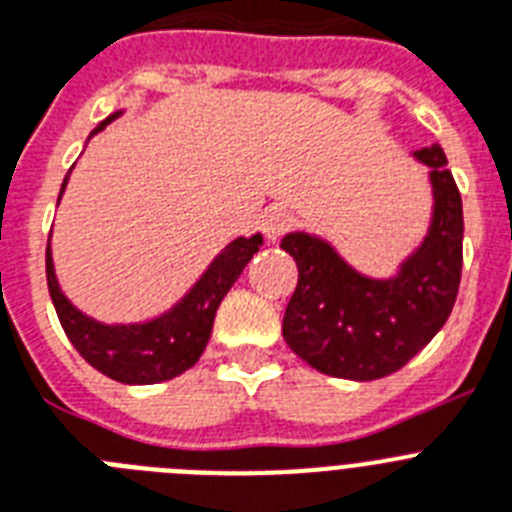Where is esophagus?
Instances as JSON below:
<instances>
[{"mask_svg": "<svg viewBox=\"0 0 512 512\" xmlns=\"http://www.w3.org/2000/svg\"><path fill=\"white\" fill-rule=\"evenodd\" d=\"M291 226V216L283 208H270L263 216V234L268 242H276L281 239L283 231Z\"/></svg>", "mask_w": 512, "mask_h": 512, "instance_id": "esophagus-1", "label": "esophagus"}]
</instances>
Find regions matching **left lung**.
<instances>
[{"mask_svg":"<svg viewBox=\"0 0 512 512\" xmlns=\"http://www.w3.org/2000/svg\"><path fill=\"white\" fill-rule=\"evenodd\" d=\"M414 158L429 169L435 205L424 242L395 276H364L320 236H283L281 249L299 268L283 338L322 375L359 382L393 375L450 317L463 265L461 192L440 145L414 150Z\"/></svg>","mask_w":512,"mask_h":512,"instance_id":"left-lung-1","label":"left lung"}]
</instances>
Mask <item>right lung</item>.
I'll return each instance as SVG.
<instances>
[{
	"mask_svg": "<svg viewBox=\"0 0 512 512\" xmlns=\"http://www.w3.org/2000/svg\"><path fill=\"white\" fill-rule=\"evenodd\" d=\"M119 114L122 111L103 119L96 130L90 132V137L114 122ZM70 171L64 176L62 192L70 182ZM260 244H263V234L239 236L226 244V249H221V255L208 265L200 281L169 312L148 322L106 325V322L83 315L59 289L51 244H46V281H49L51 302L57 309L64 333L90 367H96L101 375L124 382V385H153V382L171 380L195 367L208 346L218 304L229 294Z\"/></svg>",
	"mask_w": 512,
	"mask_h": 512,
	"instance_id": "right-lung-1",
	"label": "right lung"
}]
</instances>
